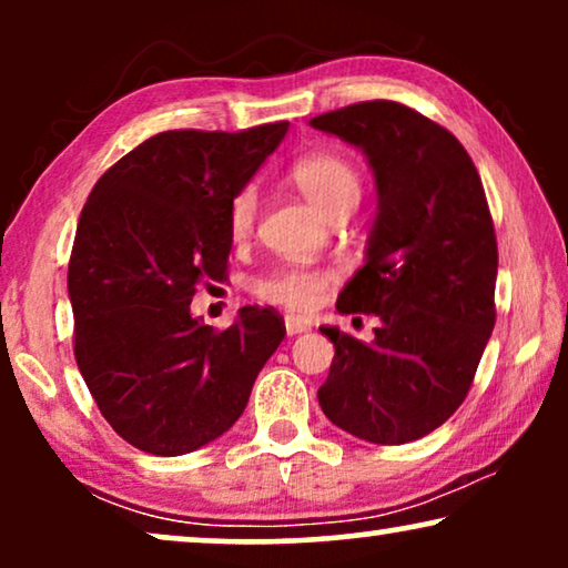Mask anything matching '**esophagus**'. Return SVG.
<instances>
[{
	"label": "esophagus",
	"mask_w": 568,
	"mask_h": 568,
	"mask_svg": "<svg viewBox=\"0 0 568 568\" xmlns=\"http://www.w3.org/2000/svg\"><path fill=\"white\" fill-rule=\"evenodd\" d=\"M284 328H286V336H300V333L310 331V323L302 321V317H297V315H286Z\"/></svg>",
	"instance_id": "1"
}]
</instances>
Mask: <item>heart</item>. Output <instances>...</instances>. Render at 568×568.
Wrapping results in <instances>:
<instances>
[{
  "label": "heart",
  "mask_w": 568,
  "mask_h": 568,
  "mask_svg": "<svg viewBox=\"0 0 568 568\" xmlns=\"http://www.w3.org/2000/svg\"><path fill=\"white\" fill-rule=\"evenodd\" d=\"M292 181L305 196L317 206V212L325 216L336 214L338 209H354L362 196V178L354 165L341 154L315 152L297 160L292 165ZM258 216V191L255 185H243L230 201L227 209V227L232 240L251 237ZM336 282V276L325 268L310 266H278L268 271L266 276L255 278L253 292L255 297L278 305L292 313H310L321 305L323 294Z\"/></svg>",
  "instance_id": "heart-1"
}]
</instances>
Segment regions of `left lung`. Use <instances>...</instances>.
Segmentation results:
<instances>
[{
	"instance_id": "obj_1",
	"label": "left lung",
	"mask_w": 568,
	"mask_h": 568,
	"mask_svg": "<svg viewBox=\"0 0 568 568\" xmlns=\"http://www.w3.org/2000/svg\"><path fill=\"white\" fill-rule=\"evenodd\" d=\"M310 126L367 154L377 216L367 263L338 294L344 315H377L375 338L321 328L336 346L317 390L354 437L406 445L460 408L496 323L494 220L470 154L414 108L367 100Z\"/></svg>"
}]
</instances>
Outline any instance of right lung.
Masks as SVG:
<instances>
[{
    "instance_id": "right-lung-1",
    "label": "right lung",
    "mask_w": 568,
    "mask_h": 568,
    "mask_svg": "<svg viewBox=\"0 0 568 568\" xmlns=\"http://www.w3.org/2000/svg\"><path fill=\"white\" fill-rule=\"evenodd\" d=\"M286 129L162 131L108 168L82 209L67 276L77 367L142 453L175 457L222 437L282 344L271 307H243L227 331L189 307L199 284L227 278L230 201Z\"/></svg>"
}]
</instances>
